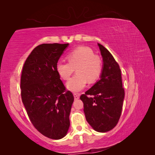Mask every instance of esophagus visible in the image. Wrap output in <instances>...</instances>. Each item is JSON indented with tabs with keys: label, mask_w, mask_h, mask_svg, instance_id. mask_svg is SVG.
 <instances>
[{
	"label": "esophagus",
	"mask_w": 155,
	"mask_h": 155,
	"mask_svg": "<svg viewBox=\"0 0 155 155\" xmlns=\"http://www.w3.org/2000/svg\"><path fill=\"white\" fill-rule=\"evenodd\" d=\"M74 96L75 100H78V99L80 98V95H79V94H78L74 93Z\"/></svg>",
	"instance_id": "esophagus-1"
}]
</instances>
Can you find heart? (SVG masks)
I'll use <instances>...</instances> for the list:
<instances>
[{"mask_svg": "<svg viewBox=\"0 0 155 155\" xmlns=\"http://www.w3.org/2000/svg\"><path fill=\"white\" fill-rule=\"evenodd\" d=\"M68 62L59 61L56 70L63 80H68L76 69V74L66 84L69 90L77 92L84 89L88 81L94 83L102 75L103 61L99 55L94 54L93 50L86 46H80L69 52Z\"/></svg>", "mask_w": 155, "mask_h": 155, "instance_id": "b5f03b06", "label": "heart"}]
</instances>
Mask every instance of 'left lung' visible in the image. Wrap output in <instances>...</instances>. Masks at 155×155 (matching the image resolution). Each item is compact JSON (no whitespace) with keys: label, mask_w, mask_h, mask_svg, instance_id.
I'll use <instances>...</instances> for the list:
<instances>
[{"label":"left lung","mask_w":155,"mask_h":155,"mask_svg":"<svg viewBox=\"0 0 155 155\" xmlns=\"http://www.w3.org/2000/svg\"><path fill=\"white\" fill-rule=\"evenodd\" d=\"M97 45L104 61L100 80L80 99L87 122L96 131L106 132L114 128L120 118L124 90L118 64L108 49Z\"/></svg>","instance_id":"obj_1"}]
</instances>
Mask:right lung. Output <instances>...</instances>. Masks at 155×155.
<instances>
[{
    "label": "right lung",
    "instance_id": "1",
    "mask_svg": "<svg viewBox=\"0 0 155 155\" xmlns=\"http://www.w3.org/2000/svg\"><path fill=\"white\" fill-rule=\"evenodd\" d=\"M68 45L43 43L36 47L25 61L21 77V99L30 121L41 134L55 140L67 134L74 100L56 70Z\"/></svg>",
    "mask_w": 155,
    "mask_h": 155
}]
</instances>
